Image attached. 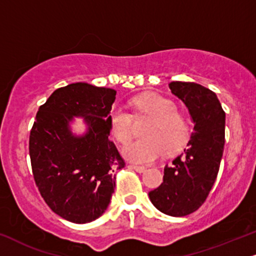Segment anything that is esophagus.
<instances>
[{"label":"esophagus","instance_id":"esophagus-1","mask_svg":"<svg viewBox=\"0 0 256 256\" xmlns=\"http://www.w3.org/2000/svg\"><path fill=\"white\" fill-rule=\"evenodd\" d=\"M132 167L135 170V171L138 172V173H142L146 171V167L144 166H138V165H132Z\"/></svg>","mask_w":256,"mask_h":256}]
</instances>
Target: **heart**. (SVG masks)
I'll return each mask as SVG.
<instances>
[{
    "mask_svg": "<svg viewBox=\"0 0 256 256\" xmlns=\"http://www.w3.org/2000/svg\"><path fill=\"white\" fill-rule=\"evenodd\" d=\"M135 118L147 116L152 118L144 129L146 138L135 141L124 148L127 159L136 164H148L164 156L178 152L190 136V127L186 118L176 112L172 100L154 92H147L132 100ZM133 116L121 108L109 114L110 130L120 144H127L133 138Z\"/></svg>",
    "mask_w": 256,
    "mask_h": 256,
    "instance_id": "1",
    "label": "heart"
}]
</instances>
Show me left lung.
Listing matches in <instances>:
<instances>
[{"label": "left lung", "mask_w": 256, "mask_h": 256, "mask_svg": "<svg viewBox=\"0 0 256 256\" xmlns=\"http://www.w3.org/2000/svg\"><path fill=\"white\" fill-rule=\"evenodd\" d=\"M170 89L188 108L194 133L184 152L165 166L162 185L148 196L158 210L182 217L200 209L215 184L226 142V112L216 94L200 84L172 82Z\"/></svg>", "instance_id": "obj_1"}]
</instances>
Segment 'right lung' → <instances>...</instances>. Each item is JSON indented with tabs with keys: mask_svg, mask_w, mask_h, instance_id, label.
<instances>
[{
	"mask_svg": "<svg viewBox=\"0 0 256 256\" xmlns=\"http://www.w3.org/2000/svg\"><path fill=\"white\" fill-rule=\"evenodd\" d=\"M116 91L88 83L59 88L38 110L30 134L34 182L58 216L89 223L102 215L114 194L115 172L126 166L109 140V112ZM74 116H84L90 132L76 138L68 129Z\"/></svg>",
	"mask_w": 256,
	"mask_h": 256,
	"instance_id": "1",
	"label": "right lung"
}]
</instances>
